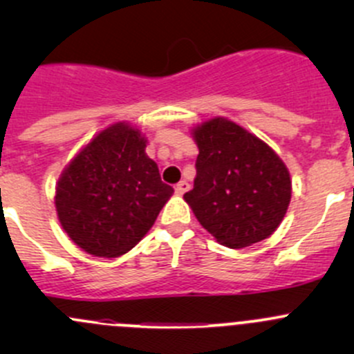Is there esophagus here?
Masks as SVG:
<instances>
[{"label":"esophagus","instance_id":"obj_1","mask_svg":"<svg viewBox=\"0 0 354 354\" xmlns=\"http://www.w3.org/2000/svg\"><path fill=\"white\" fill-rule=\"evenodd\" d=\"M188 188H190V185H188V181L181 180L180 183L176 185V188H174V192H176L178 195H183V194H187V192H188Z\"/></svg>","mask_w":354,"mask_h":354}]
</instances>
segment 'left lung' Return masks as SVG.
Wrapping results in <instances>:
<instances>
[{
  "label": "left lung",
  "instance_id": "8db88e82",
  "mask_svg": "<svg viewBox=\"0 0 354 354\" xmlns=\"http://www.w3.org/2000/svg\"><path fill=\"white\" fill-rule=\"evenodd\" d=\"M198 147L194 190L183 195L217 243L245 248L279 227L291 202L286 164L263 140L227 118L192 130Z\"/></svg>",
  "mask_w": 354,
  "mask_h": 354
}]
</instances>
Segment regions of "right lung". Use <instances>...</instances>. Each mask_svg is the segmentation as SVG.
I'll return each instance as SVG.
<instances>
[{"label":"right lung","instance_id":"right-lung-1","mask_svg":"<svg viewBox=\"0 0 354 354\" xmlns=\"http://www.w3.org/2000/svg\"><path fill=\"white\" fill-rule=\"evenodd\" d=\"M145 147L147 138L137 127L118 121L99 131L63 169L56 212L84 252L104 259L130 252L173 195Z\"/></svg>","mask_w":354,"mask_h":354}]
</instances>
